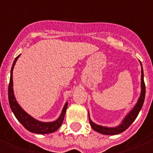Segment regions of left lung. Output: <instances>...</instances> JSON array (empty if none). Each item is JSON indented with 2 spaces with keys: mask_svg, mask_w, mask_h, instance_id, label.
<instances>
[{
  "mask_svg": "<svg viewBox=\"0 0 153 153\" xmlns=\"http://www.w3.org/2000/svg\"><path fill=\"white\" fill-rule=\"evenodd\" d=\"M140 65L142 66L141 62H140ZM144 99H145V83H144V80H143V67H141V93H140V96L139 97V100L137 101L136 105H134V108H132L131 112L126 116L125 118L123 120L122 123L119 126H116V127H106V126H99L96 124V123H94L90 119V117H89L90 125L91 126V127H92L94 131H96L98 133H100V134H107V135H114V134H120L123 131H125L135 120L138 114L141 110V108L143 107Z\"/></svg>",
  "mask_w": 153,
  "mask_h": 153,
  "instance_id": "left-lung-1",
  "label": "left lung"
}]
</instances>
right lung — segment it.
<instances>
[{
  "label": "right lung",
  "instance_id": "1",
  "mask_svg": "<svg viewBox=\"0 0 153 153\" xmlns=\"http://www.w3.org/2000/svg\"><path fill=\"white\" fill-rule=\"evenodd\" d=\"M19 56L20 55L17 56L13 61V65L11 68V71H10V84H9V89H8V96H9V103H10V108L14 114V116L18 119V121L27 131L36 133V134H41L53 133L54 131H56V130H58L63 123L65 112H66V108H67L68 102L65 103V105H64L60 117L56 121L51 122V123H43V122L38 121V120L35 119L34 117L30 116L27 112H25L21 108V106L19 105V103L17 102L14 94H13V70Z\"/></svg>",
  "mask_w": 153,
  "mask_h": 153
}]
</instances>
